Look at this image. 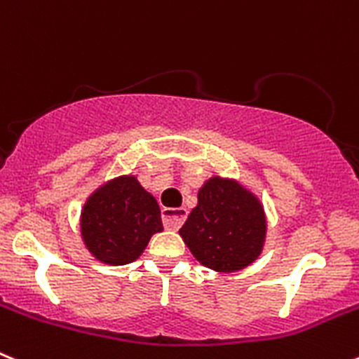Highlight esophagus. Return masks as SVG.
Returning a JSON list of instances; mask_svg holds the SVG:
<instances>
[{
  "label": "esophagus",
  "mask_w": 359,
  "mask_h": 359,
  "mask_svg": "<svg viewBox=\"0 0 359 359\" xmlns=\"http://www.w3.org/2000/svg\"><path fill=\"white\" fill-rule=\"evenodd\" d=\"M187 210L185 207H180V208H163L161 210V217H163V224L167 230H180L183 223H185Z\"/></svg>",
  "instance_id": "obj_1"
}]
</instances>
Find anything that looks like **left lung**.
Returning a JSON list of instances; mask_svg holds the SVG:
<instances>
[{
    "instance_id": "1",
    "label": "left lung",
    "mask_w": 359,
    "mask_h": 359,
    "mask_svg": "<svg viewBox=\"0 0 359 359\" xmlns=\"http://www.w3.org/2000/svg\"><path fill=\"white\" fill-rule=\"evenodd\" d=\"M268 219L261 198L233 177L212 176L180 230L196 261L219 273L248 268L261 257Z\"/></svg>"
}]
</instances>
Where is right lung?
Wrapping results in <instances>:
<instances>
[{
  "mask_svg": "<svg viewBox=\"0 0 359 359\" xmlns=\"http://www.w3.org/2000/svg\"><path fill=\"white\" fill-rule=\"evenodd\" d=\"M79 226L86 250L109 266L136 261L151 237L163 231L156 198L135 174L113 177L95 189L82 207Z\"/></svg>",
  "mask_w": 359,
  "mask_h": 359,
  "instance_id": "1",
  "label": "right lung"
}]
</instances>
